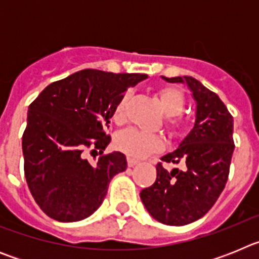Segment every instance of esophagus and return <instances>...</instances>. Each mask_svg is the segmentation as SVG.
I'll use <instances>...</instances> for the list:
<instances>
[{
    "label": "esophagus",
    "mask_w": 259,
    "mask_h": 259,
    "mask_svg": "<svg viewBox=\"0 0 259 259\" xmlns=\"http://www.w3.org/2000/svg\"><path fill=\"white\" fill-rule=\"evenodd\" d=\"M137 163H139V161H136V159H134V158H127L128 167H134V166H136Z\"/></svg>",
    "instance_id": "esophagus-1"
}]
</instances>
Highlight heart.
Returning a JSON list of instances; mask_svg holds the SVG:
<instances>
[{"mask_svg":"<svg viewBox=\"0 0 259 259\" xmlns=\"http://www.w3.org/2000/svg\"><path fill=\"white\" fill-rule=\"evenodd\" d=\"M157 97L162 105L164 114L168 115L167 128L172 134H179L184 130V119L179 115L184 109L185 98L179 88L172 85H162L155 91ZM131 93L125 92L116 102L113 111V120L115 123H122L125 118V109L130 102ZM114 146L119 152L132 158H143L146 155L157 153L163 148V141L157 135L145 134L137 128H125L119 131L114 139Z\"/></svg>","mask_w":259,"mask_h":259,"instance_id":"1","label":"heart"}]
</instances>
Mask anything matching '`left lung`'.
I'll return each mask as SVG.
<instances>
[{"mask_svg": "<svg viewBox=\"0 0 259 259\" xmlns=\"http://www.w3.org/2000/svg\"><path fill=\"white\" fill-rule=\"evenodd\" d=\"M163 77L168 83H185L196 101V122L179 148L161 158L166 163H185L184 170L167 171L157 164V179L140 192L144 206L153 218L168 226L197 221L212 207L230 174L233 118L218 95L192 76Z\"/></svg>", "mask_w": 259, "mask_h": 259, "instance_id": "8db88e82", "label": "left lung"}]
</instances>
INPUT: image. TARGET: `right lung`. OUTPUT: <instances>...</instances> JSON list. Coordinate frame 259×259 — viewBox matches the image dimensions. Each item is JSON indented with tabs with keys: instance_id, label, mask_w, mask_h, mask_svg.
<instances>
[{
	"instance_id": "1",
	"label": "right lung",
	"mask_w": 259,
	"mask_h": 259,
	"mask_svg": "<svg viewBox=\"0 0 259 259\" xmlns=\"http://www.w3.org/2000/svg\"><path fill=\"white\" fill-rule=\"evenodd\" d=\"M145 74L81 70L49 84L28 107L22 139L24 175L40 209L58 222L88 218L107 193L110 180L127 168L125 155H101L96 166L88 148L104 152L116 102Z\"/></svg>"
}]
</instances>
